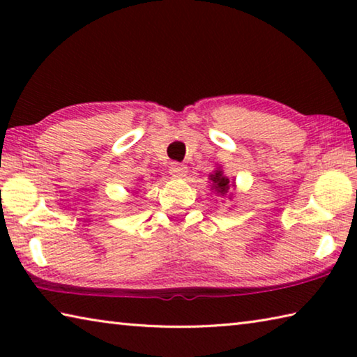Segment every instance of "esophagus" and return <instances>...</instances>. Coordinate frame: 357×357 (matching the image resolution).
<instances>
[{
	"label": "esophagus",
	"mask_w": 357,
	"mask_h": 357,
	"mask_svg": "<svg viewBox=\"0 0 357 357\" xmlns=\"http://www.w3.org/2000/svg\"><path fill=\"white\" fill-rule=\"evenodd\" d=\"M170 174L174 178H183L187 174V167L183 164H178V162H173L170 165Z\"/></svg>",
	"instance_id": "esophagus-1"
}]
</instances>
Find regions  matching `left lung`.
I'll list each match as a JSON object with an SVG mask.
<instances>
[{"label":"left lung","instance_id":"left-lung-1","mask_svg":"<svg viewBox=\"0 0 357 357\" xmlns=\"http://www.w3.org/2000/svg\"><path fill=\"white\" fill-rule=\"evenodd\" d=\"M209 179L213 181V189L217 193H220V195H227V192L229 190V185L234 184V183L229 184V179L227 176H223V172L220 168H217L213 174H209Z\"/></svg>","mask_w":357,"mask_h":357}]
</instances>
